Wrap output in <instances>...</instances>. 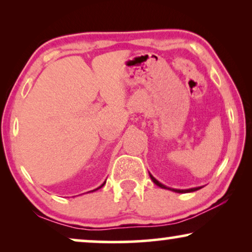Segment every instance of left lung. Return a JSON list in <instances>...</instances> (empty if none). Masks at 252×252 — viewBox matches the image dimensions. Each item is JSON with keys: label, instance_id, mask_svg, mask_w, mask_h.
I'll return each instance as SVG.
<instances>
[{"label": "left lung", "instance_id": "obj_1", "mask_svg": "<svg viewBox=\"0 0 252 252\" xmlns=\"http://www.w3.org/2000/svg\"><path fill=\"white\" fill-rule=\"evenodd\" d=\"M150 178H151V180H153L155 184H156L157 186H159L160 188H164V189H171V188H168V187H165L164 185H161L159 181H157L156 179H155L153 175L150 174ZM198 189H201V187H197V188H191V189H185V190H180V189H171V190H173V191H175V192H190V191H195V190H198Z\"/></svg>", "mask_w": 252, "mask_h": 252}]
</instances>
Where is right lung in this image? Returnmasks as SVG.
Returning a JSON list of instances; mask_svg holds the SVG:
<instances>
[{"label": "right lung", "mask_w": 252, "mask_h": 252, "mask_svg": "<svg viewBox=\"0 0 252 252\" xmlns=\"http://www.w3.org/2000/svg\"><path fill=\"white\" fill-rule=\"evenodd\" d=\"M104 185H105V182H104V184H103L102 186H104ZM102 186H101V187H102ZM101 187H98V188H101ZM98 188H96V189H94V190H97V189H98ZM94 190H92V191H94Z\"/></svg>", "instance_id": "right-lung-1"}]
</instances>
